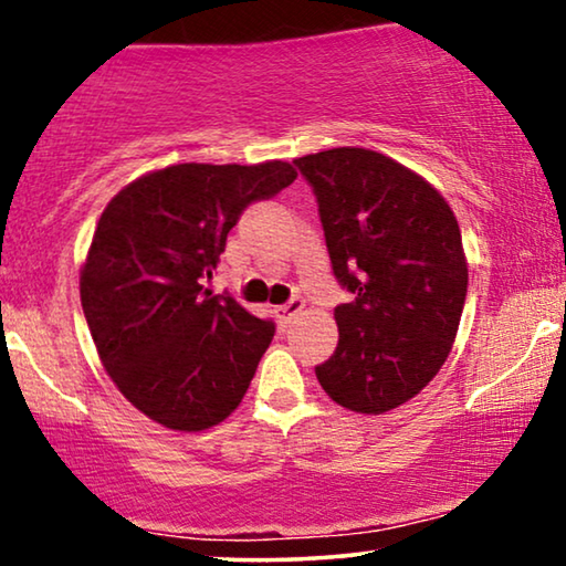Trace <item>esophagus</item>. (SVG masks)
<instances>
[{
	"mask_svg": "<svg viewBox=\"0 0 566 566\" xmlns=\"http://www.w3.org/2000/svg\"><path fill=\"white\" fill-rule=\"evenodd\" d=\"M304 306H306V301L301 298V296H293L289 304H281V306H275V316H277V322L283 324H291V319L293 316H298L301 312H304Z\"/></svg>",
	"mask_w": 566,
	"mask_h": 566,
	"instance_id": "1",
	"label": "esophagus"
}]
</instances>
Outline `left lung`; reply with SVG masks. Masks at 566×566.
<instances>
[{
    "instance_id": "obj_1",
    "label": "left lung",
    "mask_w": 566,
    "mask_h": 566,
    "mask_svg": "<svg viewBox=\"0 0 566 566\" xmlns=\"http://www.w3.org/2000/svg\"><path fill=\"white\" fill-rule=\"evenodd\" d=\"M293 165L353 293L335 308L339 343L316 378L339 407L384 415L420 394L453 347L469 285L459 221L428 180L378 151L339 146Z\"/></svg>"
}]
</instances>
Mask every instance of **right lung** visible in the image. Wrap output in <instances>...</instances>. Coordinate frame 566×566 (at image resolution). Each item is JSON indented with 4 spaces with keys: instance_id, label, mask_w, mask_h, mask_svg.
I'll return each instance as SVG.
<instances>
[{
    "instance_id": "obj_1",
    "label": "right lung",
    "mask_w": 566,
    "mask_h": 566,
    "mask_svg": "<svg viewBox=\"0 0 566 566\" xmlns=\"http://www.w3.org/2000/svg\"><path fill=\"white\" fill-rule=\"evenodd\" d=\"M296 180L289 161L172 165L126 185L99 216L80 293L97 355L123 397L169 430L227 420L275 324L203 289L254 200Z\"/></svg>"
}]
</instances>
